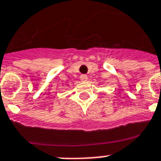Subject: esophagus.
<instances>
[{"instance_id": "1", "label": "esophagus", "mask_w": 161, "mask_h": 161, "mask_svg": "<svg viewBox=\"0 0 161 161\" xmlns=\"http://www.w3.org/2000/svg\"><path fill=\"white\" fill-rule=\"evenodd\" d=\"M80 80H81V81H86L87 80H88V76H87V75L83 74L80 76Z\"/></svg>"}]
</instances>
